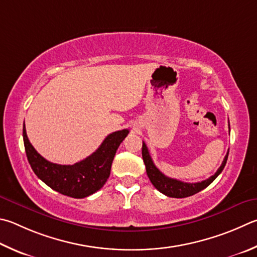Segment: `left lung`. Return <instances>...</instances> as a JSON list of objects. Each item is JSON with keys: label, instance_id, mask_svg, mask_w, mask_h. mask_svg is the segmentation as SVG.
<instances>
[{"label": "left lung", "instance_id": "1", "mask_svg": "<svg viewBox=\"0 0 257 257\" xmlns=\"http://www.w3.org/2000/svg\"><path fill=\"white\" fill-rule=\"evenodd\" d=\"M228 122H229V121H228ZM229 132H230V128H229ZM142 154H143V160L145 163V166H146V172L149 180H151L153 185L155 186L161 193L165 194L170 198H186V197H190V195H193L195 193L200 192V191L203 189H206L208 185L211 184L212 182L216 180V177L221 173L223 167L226 165L228 154H229V149H228L227 155L225 156V158H223L222 164L217 170L216 173H214L212 176H210L209 179L204 180L202 182H198V183H186V182L171 179V177H167L166 175L163 174L162 172L155 166V164H154L152 157L149 155L148 148L145 143H143Z\"/></svg>", "mask_w": 257, "mask_h": 257}]
</instances>
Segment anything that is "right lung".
I'll return each instance as SVG.
<instances>
[{
  "label": "right lung",
  "mask_w": 257,
  "mask_h": 257,
  "mask_svg": "<svg viewBox=\"0 0 257 257\" xmlns=\"http://www.w3.org/2000/svg\"><path fill=\"white\" fill-rule=\"evenodd\" d=\"M128 134V129L110 134L100 147L85 160L74 165H59L45 160L36 151L28 139L23 124V143L32 171L49 188L75 199L86 198L105 184L116 149Z\"/></svg>",
  "instance_id": "1"
}]
</instances>
